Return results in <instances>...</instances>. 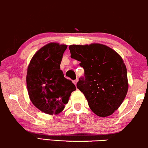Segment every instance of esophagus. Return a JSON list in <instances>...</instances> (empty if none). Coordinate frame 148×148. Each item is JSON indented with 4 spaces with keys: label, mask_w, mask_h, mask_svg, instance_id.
<instances>
[{
    "label": "esophagus",
    "mask_w": 148,
    "mask_h": 148,
    "mask_svg": "<svg viewBox=\"0 0 148 148\" xmlns=\"http://www.w3.org/2000/svg\"><path fill=\"white\" fill-rule=\"evenodd\" d=\"M78 81H79V79H76L74 80V81H73V83H74V85H76V83H77Z\"/></svg>",
    "instance_id": "obj_1"
}]
</instances>
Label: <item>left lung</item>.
<instances>
[{
  "label": "left lung",
  "instance_id": "1",
  "mask_svg": "<svg viewBox=\"0 0 148 148\" xmlns=\"http://www.w3.org/2000/svg\"><path fill=\"white\" fill-rule=\"evenodd\" d=\"M71 58L84 69L77 88L83 92L90 109L99 116L111 115L121 105L128 90L127 69L120 55L108 46L72 45Z\"/></svg>",
  "mask_w": 148,
  "mask_h": 148
}]
</instances>
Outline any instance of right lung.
<instances>
[{
	"label": "right lung",
	"instance_id": "1",
	"mask_svg": "<svg viewBox=\"0 0 148 148\" xmlns=\"http://www.w3.org/2000/svg\"><path fill=\"white\" fill-rule=\"evenodd\" d=\"M67 47L55 42L47 44L34 55L27 68L26 81L30 100L48 114L60 113L76 90L60 68Z\"/></svg>",
	"mask_w": 148,
	"mask_h": 148
}]
</instances>
